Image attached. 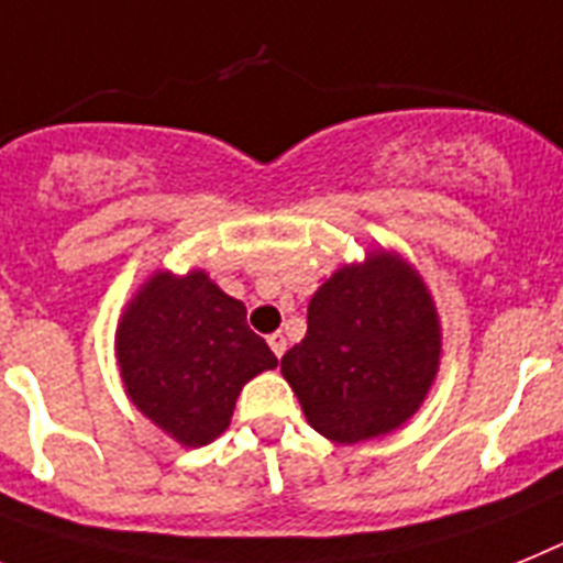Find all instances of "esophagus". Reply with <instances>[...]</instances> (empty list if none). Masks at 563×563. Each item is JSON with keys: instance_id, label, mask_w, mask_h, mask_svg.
<instances>
[{"instance_id": "1", "label": "esophagus", "mask_w": 563, "mask_h": 563, "mask_svg": "<svg viewBox=\"0 0 563 563\" xmlns=\"http://www.w3.org/2000/svg\"><path fill=\"white\" fill-rule=\"evenodd\" d=\"M268 346H272V352L277 354V357H283V352H286V334L280 332L268 334Z\"/></svg>"}]
</instances>
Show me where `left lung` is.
Listing matches in <instances>:
<instances>
[{"instance_id":"left-lung-1","label":"left lung","mask_w":563,"mask_h":563,"mask_svg":"<svg viewBox=\"0 0 563 563\" xmlns=\"http://www.w3.org/2000/svg\"><path fill=\"white\" fill-rule=\"evenodd\" d=\"M443 334L427 280L391 249L343 263L309 300L306 338L280 372L314 432L334 443L384 438L427 400Z\"/></svg>"}]
</instances>
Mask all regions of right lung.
Returning a JSON list of instances; mask_svg holds the SVG:
<instances>
[{
	"instance_id": "obj_1",
	"label": "right lung",
	"mask_w": 563,
	"mask_h": 563,
	"mask_svg": "<svg viewBox=\"0 0 563 563\" xmlns=\"http://www.w3.org/2000/svg\"><path fill=\"white\" fill-rule=\"evenodd\" d=\"M113 352L131 404L183 446L220 438L243 386L277 366L245 306L202 268H154L122 309Z\"/></svg>"
}]
</instances>
